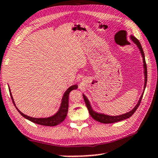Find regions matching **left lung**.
I'll return each mask as SVG.
<instances>
[{"label": "left lung", "mask_w": 158, "mask_h": 158, "mask_svg": "<svg viewBox=\"0 0 158 158\" xmlns=\"http://www.w3.org/2000/svg\"><path fill=\"white\" fill-rule=\"evenodd\" d=\"M130 38L132 40V41H133V43L135 44V45L137 46V47L139 48V51H140V53L141 56H142L143 58V74H144V85H143V91L145 90L146 88V85H147V64H146V61H145V56H144V53H143L142 47H141L140 42L136 38L135 36H133V35H130ZM143 93L141 94L140 98H139V101H138L137 104L135 106V107L133 108L131 111H128V112L123 114H120V115H117V116H111V115H108L106 114L103 113H100V112H97L95 111L92 107V106L89 103L88 98L85 96V94H83V98L84 100H85V104L87 106V109H88L89 114L93 118L96 120L99 123H105V124H109V123H117V122H119L122 120H124V119H126L127 118H130V117L132 116L133 114L135 113V111H136V109L139 107V104H140L141 99H142Z\"/></svg>", "instance_id": "1"}]
</instances>
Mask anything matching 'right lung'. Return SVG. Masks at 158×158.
Returning <instances> with one entry per match:
<instances>
[{
    "mask_svg": "<svg viewBox=\"0 0 158 158\" xmlns=\"http://www.w3.org/2000/svg\"><path fill=\"white\" fill-rule=\"evenodd\" d=\"M78 88V85H73L71 87H69L66 91L65 92L64 94H63V96L61 100V103H60V106L58 111L56 112L55 114L51 116V117H44V118H35V117H29V116L24 114L23 112H21L18 109V108L16 106V104L15 103V101H14L12 95H11V91H10V88L9 89V92H10V95H11V99H12L13 103L14 105L15 106L16 109L17 110L19 111V113L23 116V117H25V119H28V120L33 122L35 124H38V125H45V126H55V125H59L60 123H61L64 119H65L67 116V113H68V109H69V95L70 92L73 89H76Z\"/></svg>",
    "mask_w": 158,
    "mask_h": 158,
    "instance_id": "add662e5",
    "label": "right lung"
}]
</instances>
